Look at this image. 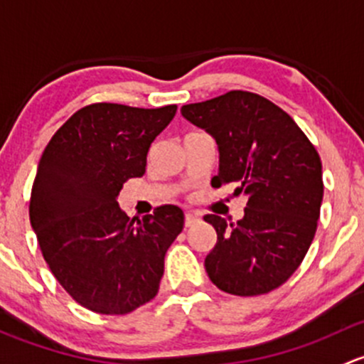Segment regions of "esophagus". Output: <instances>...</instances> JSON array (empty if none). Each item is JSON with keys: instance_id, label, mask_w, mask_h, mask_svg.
I'll return each instance as SVG.
<instances>
[{"instance_id": "obj_1", "label": "esophagus", "mask_w": 364, "mask_h": 364, "mask_svg": "<svg viewBox=\"0 0 364 364\" xmlns=\"http://www.w3.org/2000/svg\"><path fill=\"white\" fill-rule=\"evenodd\" d=\"M200 220V217L196 215V213H186V228H191L194 223H198Z\"/></svg>"}]
</instances>
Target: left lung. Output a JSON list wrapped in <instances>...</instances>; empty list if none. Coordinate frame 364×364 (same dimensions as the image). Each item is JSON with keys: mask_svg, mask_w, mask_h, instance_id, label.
<instances>
[{"mask_svg": "<svg viewBox=\"0 0 364 364\" xmlns=\"http://www.w3.org/2000/svg\"><path fill=\"white\" fill-rule=\"evenodd\" d=\"M219 149L212 187L235 183L247 198L238 223L208 213L217 243L205 269L220 291L257 296L282 286L298 269L319 220L322 164L316 147L275 103L247 91L182 107Z\"/></svg>", "mask_w": 364, "mask_h": 364, "instance_id": "obj_1", "label": "left lung"}]
</instances>
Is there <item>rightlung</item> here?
<instances>
[{
	"instance_id": "add662e5",
	"label": "right lung",
	"mask_w": 364,
	"mask_h": 364,
	"mask_svg": "<svg viewBox=\"0 0 364 364\" xmlns=\"http://www.w3.org/2000/svg\"><path fill=\"white\" fill-rule=\"evenodd\" d=\"M175 112L177 105H89L55 131L40 159L31 228L52 275L92 312L129 314L159 291L183 212L163 205L134 223L117 196L127 178L145 173L151 144Z\"/></svg>"
}]
</instances>
